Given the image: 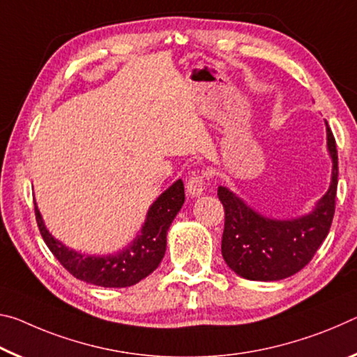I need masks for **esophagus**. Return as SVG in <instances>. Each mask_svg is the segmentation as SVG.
<instances>
[{
	"label": "esophagus",
	"instance_id": "1",
	"mask_svg": "<svg viewBox=\"0 0 357 357\" xmlns=\"http://www.w3.org/2000/svg\"><path fill=\"white\" fill-rule=\"evenodd\" d=\"M206 180H207V174H195L192 177L188 180L186 183V191L191 197H197L201 196L204 190H206Z\"/></svg>",
	"mask_w": 357,
	"mask_h": 357
}]
</instances>
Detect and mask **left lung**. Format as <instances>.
<instances>
[{"label": "left lung", "mask_w": 357, "mask_h": 357, "mask_svg": "<svg viewBox=\"0 0 357 357\" xmlns=\"http://www.w3.org/2000/svg\"><path fill=\"white\" fill-rule=\"evenodd\" d=\"M327 128L332 182L310 213L294 220H272L248 207L226 186L218 188L225 207L221 255L237 275L255 282H275L305 267L329 234L335 213L338 156L334 134Z\"/></svg>", "instance_id": "obj_1"}]
</instances>
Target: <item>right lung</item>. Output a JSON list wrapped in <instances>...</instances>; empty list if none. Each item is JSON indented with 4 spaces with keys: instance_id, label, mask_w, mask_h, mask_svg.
<instances>
[{
    "instance_id": "1",
    "label": "right lung",
    "mask_w": 357,
    "mask_h": 357,
    "mask_svg": "<svg viewBox=\"0 0 357 357\" xmlns=\"http://www.w3.org/2000/svg\"><path fill=\"white\" fill-rule=\"evenodd\" d=\"M183 202V182L177 180L151 204L147 220L130 247L109 256H89L69 250L47 231L36 206L34 215L45 245L71 275L104 288H126L139 283L160 266L166 251L167 229Z\"/></svg>"
}]
</instances>
